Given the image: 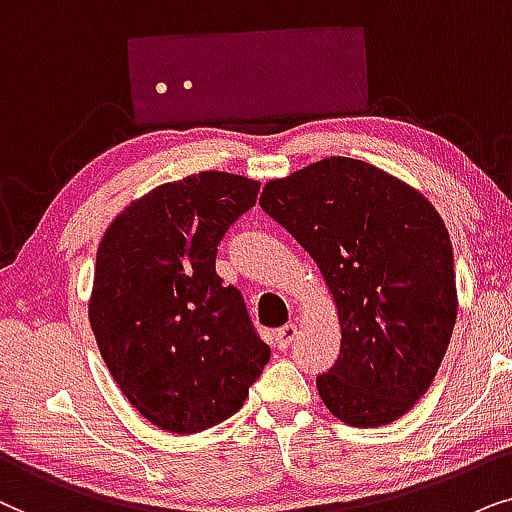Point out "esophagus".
Returning a JSON list of instances; mask_svg holds the SVG:
<instances>
[{
    "instance_id": "1",
    "label": "esophagus",
    "mask_w": 512,
    "mask_h": 512,
    "mask_svg": "<svg viewBox=\"0 0 512 512\" xmlns=\"http://www.w3.org/2000/svg\"><path fill=\"white\" fill-rule=\"evenodd\" d=\"M297 335H299L297 325H295V323H288V325L278 327V330L274 332V344H276L281 351H285L292 342H295Z\"/></svg>"
}]
</instances>
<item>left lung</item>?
<instances>
[{
	"mask_svg": "<svg viewBox=\"0 0 512 512\" xmlns=\"http://www.w3.org/2000/svg\"><path fill=\"white\" fill-rule=\"evenodd\" d=\"M260 206L309 252L337 306L339 358L316 377L349 426H386L428 391L452 337L449 231L419 189L372 163L330 156L269 180Z\"/></svg>",
	"mask_w": 512,
	"mask_h": 512,
	"instance_id": "left-lung-1",
	"label": "left lung"
}]
</instances>
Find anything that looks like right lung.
Listing matches in <instances>:
<instances>
[{
	"label": "right lung",
	"instance_id": "obj_1",
	"mask_svg": "<svg viewBox=\"0 0 512 512\" xmlns=\"http://www.w3.org/2000/svg\"><path fill=\"white\" fill-rule=\"evenodd\" d=\"M260 182L203 170L128 203L100 238L88 320L100 356L149 424L192 435L238 412L269 363L217 245Z\"/></svg>",
	"mask_w": 512,
	"mask_h": 512
}]
</instances>
